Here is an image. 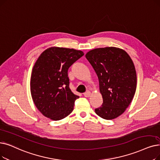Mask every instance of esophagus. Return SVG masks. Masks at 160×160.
Instances as JSON below:
<instances>
[{
  "label": "esophagus",
  "instance_id": "1",
  "mask_svg": "<svg viewBox=\"0 0 160 160\" xmlns=\"http://www.w3.org/2000/svg\"><path fill=\"white\" fill-rule=\"evenodd\" d=\"M84 95L86 97H89L90 95H91V92H90L89 91H87L85 93H84Z\"/></svg>",
  "mask_w": 160,
  "mask_h": 160
}]
</instances>
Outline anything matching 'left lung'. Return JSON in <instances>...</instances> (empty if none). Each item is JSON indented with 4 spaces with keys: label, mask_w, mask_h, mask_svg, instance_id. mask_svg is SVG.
<instances>
[{
    "label": "left lung",
    "mask_w": 160,
    "mask_h": 160,
    "mask_svg": "<svg viewBox=\"0 0 160 160\" xmlns=\"http://www.w3.org/2000/svg\"><path fill=\"white\" fill-rule=\"evenodd\" d=\"M86 58L98 77L103 99L95 112L103 119H115L126 111L136 92L133 62L126 51L116 47L95 48L89 51Z\"/></svg>",
    "instance_id": "1"
}]
</instances>
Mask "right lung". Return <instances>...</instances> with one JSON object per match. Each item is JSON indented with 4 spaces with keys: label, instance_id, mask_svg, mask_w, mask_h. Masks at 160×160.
<instances>
[{
    "label": "right lung",
    "instance_id": "right-lung-1",
    "mask_svg": "<svg viewBox=\"0 0 160 160\" xmlns=\"http://www.w3.org/2000/svg\"><path fill=\"white\" fill-rule=\"evenodd\" d=\"M84 54L73 48L53 46L36 61L31 76V93L36 107L46 118L60 120L72 112L79 96L69 88L68 69Z\"/></svg>",
    "mask_w": 160,
    "mask_h": 160
}]
</instances>
